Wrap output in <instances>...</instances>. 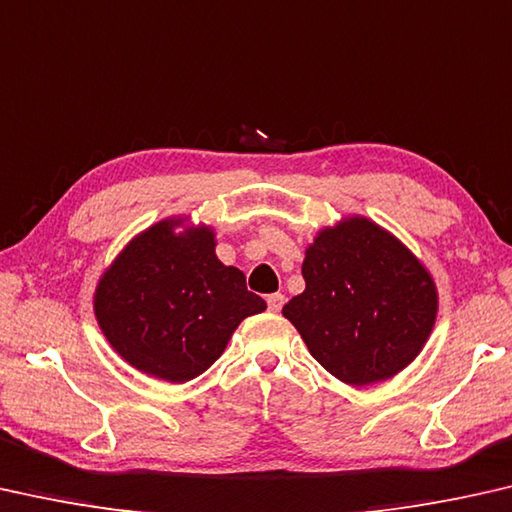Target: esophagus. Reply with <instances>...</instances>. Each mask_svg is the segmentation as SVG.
<instances>
[{
  "label": "esophagus",
  "mask_w": 512,
  "mask_h": 512,
  "mask_svg": "<svg viewBox=\"0 0 512 512\" xmlns=\"http://www.w3.org/2000/svg\"><path fill=\"white\" fill-rule=\"evenodd\" d=\"M283 304H286V297L281 295V292H274V295H267V308H270L272 313H279Z\"/></svg>",
  "instance_id": "esophagus-1"
}]
</instances>
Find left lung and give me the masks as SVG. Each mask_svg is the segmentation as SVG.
Returning <instances> with one entry per match:
<instances>
[{"mask_svg":"<svg viewBox=\"0 0 512 512\" xmlns=\"http://www.w3.org/2000/svg\"><path fill=\"white\" fill-rule=\"evenodd\" d=\"M301 274L306 290L283 317L335 379L356 388L388 381L424 349L438 288L420 258L370 217L317 231Z\"/></svg>","mask_w":512,"mask_h":512,"instance_id":"obj_1","label":"left lung"}]
</instances>
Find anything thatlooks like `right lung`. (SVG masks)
<instances>
[{"mask_svg": "<svg viewBox=\"0 0 512 512\" xmlns=\"http://www.w3.org/2000/svg\"><path fill=\"white\" fill-rule=\"evenodd\" d=\"M186 220L165 217L129 240L92 297L108 345L167 383L204 374L238 324L267 308L247 290L245 274L217 258L213 226Z\"/></svg>", "mask_w": 512, "mask_h": 512, "instance_id": "1", "label": "right lung"}]
</instances>
